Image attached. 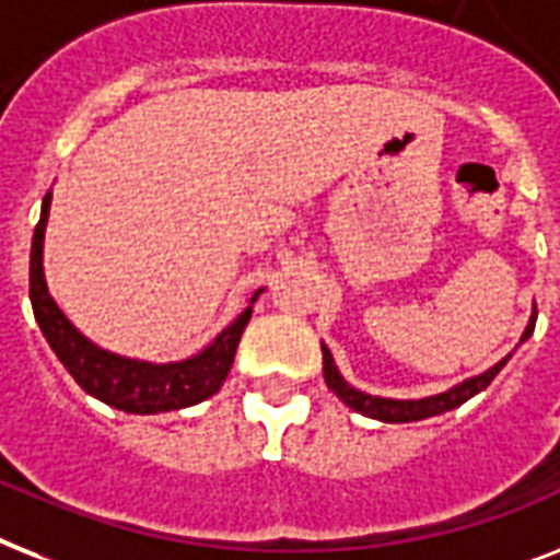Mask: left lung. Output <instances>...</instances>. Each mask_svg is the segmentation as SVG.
I'll use <instances>...</instances> for the list:
<instances>
[{"label":"left lung","instance_id":"obj_1","mask_svg":"<svg viewBox=\"0 0 560 560\" xmlns=\"http://www.w3.org/2000/svg\"><path fill=\"white\" fill-rule=\"evenodd\" d=\"M535 319H538V311H532L529 325H526L521 342H526L535 330ZM512 357V353H509ZM509 357H503L498 365H492L489 371H483L480 376H471L466 383L454 385V388L443 390V394H434V397H422V399H388V397H371L365 390H357L353 385H348L336 368L334 357L322 345V359H325V383L327 388L334 390L336 397L342 399L345 406L353 408V411L365 413L371 420H383V422H413V420H425V417H438V413L452 411V408L463 406L466 399H471L475 394L486 390V385L492 383L494 376L501 374V368L506 365Z\"/></svg>","mask_w":560,"mask_h":560}]
</instances>
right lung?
Instances as JSON below:
<instances>
[{"mask_svg": "<svg viewBox=\"0 0 560 560\" xmlns=\"http://www.w3.org/2000/svg\"><path fill=\"white\" fill-rule=\"evenodd\" d=\"M48 209H51V192L43 198V215L34 230V244H31V307H34L36 325L51 345V351L68 368V374L74 376L77 385L91 397H97L100 402L126 413L177 411V408H189L218 394L233 368L235 348H238L241 334L253 316V302L261 290H256V295L249 299L247 311L241 313L226 330H221L215 342L207 345L198 357L170 362V365H152V362L108 353L89 342L66 319V313L59 311L48 293L43 272Z\"/></svg>", "mask_w": 560, "mask_h": 560, "instance_id": "1", "label": "right lung"}]
</instances>
